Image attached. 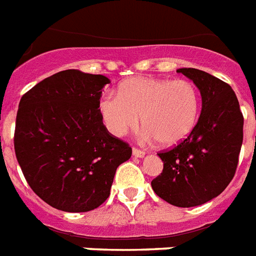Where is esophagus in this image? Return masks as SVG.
Masks as SVG:
<instances>
[{"label": "esophagus", "mask_w": 256, "mask_h": 256, "mask_svg": "<svg viewBox=\"0 0 256 256\" xmlns=\"http://www.w3.org/2000/svg\"><path fill=\"white\" fill-rule=\"evenodd\" d=\"M132 155H134L135 158H143L146 155V152L139 148H132Z\"/></svg>", "instance_id": "obj_1"}]
</instances>
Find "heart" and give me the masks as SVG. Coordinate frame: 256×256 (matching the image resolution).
<instances>
[{
  "label": "heart",
  "mask_w": 256,
  "mask_h": 256,
  "mask_svg": "<svg viewBox=\"0 0 256 256\" xmlns=\"http://www.w3.org/2000/svg\"><path fill=\"white\" fill-rule=\"evenodd\" d=\"M201 109L200 92L192 81L134 78L120 85L118 93L100 98V116L108 132L122 138L144 126L143 138L162 146H176L196 128Z\"/></svg>",
  "instance_id": "b5f03b06"
}]
</instances>
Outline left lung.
<instances>
[{
  "instance_id": "left-lung-1",
  "label": "left lung",
  "mask_w": 256,
  "mask_h": 256,
  "mask_svg": "<svg viewBox=\"0 0 256 256\" xmlns=\"http://www.w3.org/2000/svg\"><path fill=\"white\" fill-rule=\"evenodd\" d=\"M201 93L202 109L186 140L159 152L163 172L151 182L154 192L171 205H202L221 194L238 166L243 116L236 93L225 81L196 68H180Z\"/></svg>"
}]
</instances>
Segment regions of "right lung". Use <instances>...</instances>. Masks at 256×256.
Masks as SVG:
<instances>
[{
	"label": "right lung",
	"mask_w": 256,
	"mask_h": 256,
	"mask_svg": "<svg viewBox=\"0 0 256 256\" xmlns=\"http://www.w3.org/2000/svg\"><path fill=\"white\" fill-rule=\"evenodd\" d=\"M110 80L78 70L58 72L22 96L14 150L28 186L55 209L93 210L106 201L132 147L108 132L100 116Z\"/></svg>",
	"instance_id": "obj_1"
}]
</instances>
